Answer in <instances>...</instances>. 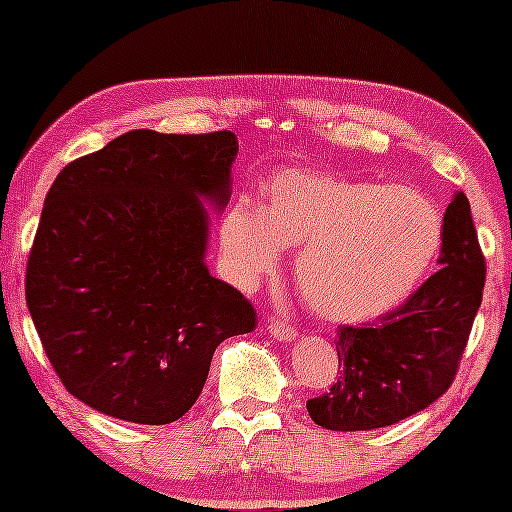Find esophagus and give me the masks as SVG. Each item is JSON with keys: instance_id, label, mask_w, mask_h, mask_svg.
<instances>
[{"instance_id": "esophagus-1", "label": "esophagus", "mask_w": 512, "mask_h": 512, "mask_svg": "<svg viewBox=\"0 0 512 512\" xmlns=\"http://www.w3.org/2000/svg\"><path fill=\"white\" fill-rule=\"evenodd\" d=\"M269 332H272L274 339H279V342H293L298 334L296 327H293L289 320H284V317H274V320H269Z\"/></svg>"}]
</instances>
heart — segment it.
Listing matches in <instances>:
<instances>
[{
    "instance_id": "heart-1",
    "label": "heart",
    "mask_w": 512,
    "mask_h": 512,
    "mask_svg": "<svg viewBox=\"0 0 512 512\" xmlns=\"http://www.w3.org/2000/svg\"><path fill=\"white\" fill-rule=\"evenodd\" d=\"M223 260L252 284L281 250L301 248L298 289L320 315L363 322L399 305L436 260L443 221L411 187L344 180L317 170H281L260 207L240 199L223 216Z\"/></svg>"
}]
</instances>
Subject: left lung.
<instances>
[{
    "mask_svg": "<svg viewBox=\"0 0 512 512\" xmlns=\"http://www.w3.org/2000/svg\"><path fill=\"white\" fill-rule=\"evenodd\" d=\"M440 269L375 325L339 327V378L308 399L330 431H373L419 414L455 380L481 305L486 262L469 202L455 192L443 216Z\"/></svg>",
    "mask_w": 512,
    "mask_h": 512,
    "instance_id": "left-lung-1",
    "label": "left lung"
}]
</instances>
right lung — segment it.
<instances>
[{"mask_svg":"<svg viewBox=\"0 0 512 512\" xmlns=\"http://www.w3.org/2000/svg\"><path fill=\"white\" fill-rule=\"evenodd\" d=\"M233 132L134 129L52 182L26 303L52 368L113 419L178 421L223 339L255 330L248 298L209 274V211L231 197Z\"/></svg>","mask_w":512,"mask_h":512,"instance_id":"right-lung-1","label":"right lung"}]
</instances>
